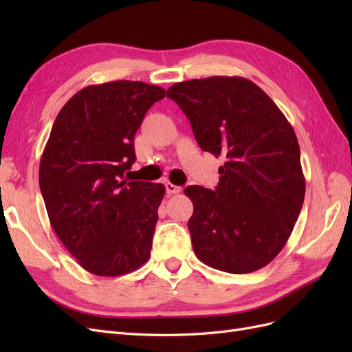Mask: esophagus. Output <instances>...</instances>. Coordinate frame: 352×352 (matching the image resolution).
I'll use <instances>...</instances> for the list:
<instances>
[{
    "mask_svg": "<svg viewBox=\"0 0 352 352\" xmlns=\"http://www.w3.org/2000/svg\"><path fill=\"white\" fill-rule=\"evenodd\" d=\"M166 190H167V194H179L180 190H182V188L177 186V185H173V184L167 182V184H166Z\"/></svg>",
    "mask_w": 352,
    "mask_h": 352,
    "instance_id": "1",
    "label": "esophagus"
}]
</instances>
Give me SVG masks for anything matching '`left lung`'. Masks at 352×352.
Masks as SVG:
<instances>
[{"mask_svg":"<svg viewBox=\"0 0 352 352\" xmlns=\"http://www.w3.org/2000/svg\"><path fill=\"white\" fill-rule=\"evenodd\" d=\"M202 151L225 158L214 190L190 185L197 257L228 273L267 265L291 236L305 195L300 145L283 113L254 82L211 76L167 89Z\"/></svg>","mask_w":352,"mask_h":352,"instance_id":"8db88e82","label":"left lung"}]
</instances>
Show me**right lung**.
<instances>
[{
  "label": "right lung",
  "mask_w": 352,
  "mask_h": 352,
  "mask_svg": "<svg viewBox=\"0 0 352 352\" xmlns=\"http://www.w3.org/2000/svg\"><path fill=\"white\" fill-rule=\"evenodd\" d=\"M166 91L138 80L91 85L56 117L39 164L51 226L85 270L122 276L150 258L164 185L131 180L133 138Z\"/></svg>",
  "instance_id": "obj_1"
}]
</instances>
